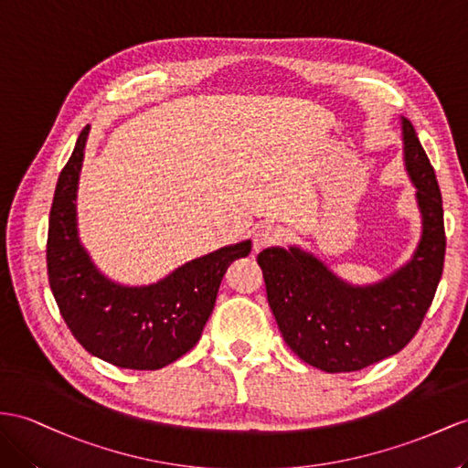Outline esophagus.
Masks as SVG:
<instances>
[{
	"instance_id": "obj_1",
	"label": "esophagus",
	"mask_w": 468,
	"mask_h": 468,
	"mask_svg": "<svg viewBox=\"0 0 468 468\" xmlns=\"http://www.w3.org/2000/svg\"><path fill=\"white\" fill-rule=\"evenodd\" d=\"M282 239V231L274 225H262L255 235V250H261L271 245H277Z\"/></svg>"
}]
</instances>
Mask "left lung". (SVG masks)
<instances>
[{"label":"left lung","mask_w":468,"mask_h":468,"mask_svg":"<svg viewBox=\"0 0 468 468\" xmlns=\"http://www.w3.org/2000/svg\"><path fill=\"white\" fill-rule=\"evenodd\" d=\"M405 165L417 187L423 235L411 261L376 284L354 286L298 247L261 250L267 298L289 348L328 374L357 371L403 350L437 292L445 262L442 199L415 128L401 118Z\"/></svg>","instance_id":"8db88e82"}]
</instances>
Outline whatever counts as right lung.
Instances as JSON below:
<instances>
[{
  "label": "right lung",
  "instance_id": "obj_1",
  "mask_svg": "<svg viewBox=\"0 0 468 468\" xmlns=\"http://www.w3.org/2000/svg\"><path fill=\"white\" fill-rule=\"evenodd\" d=\"M89 126L55 187L47 235V274L65 324L89 354L126 369H160L199 342L227 267L250 241L186 262L148 286H122L92 265L77 233V186Z\"/></svg>",
  "mask_w": 468,
  "mask_h": 468
}]
</instances>
